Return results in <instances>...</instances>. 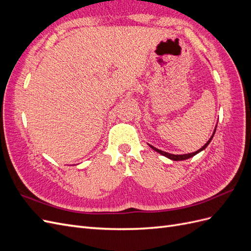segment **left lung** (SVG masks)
<instances>
[{
  "label": "left lung",
  "mask_w": 251,
  "mask_h": 251,
  "mask_svg": "<svg viewBox=\"0 0 251 251\" xmlns=\"http://www.w3.org/2000/svg\"><path fill=\"white\" fill-rule=\"evenodd\" d=\"M217 128V127H216ZM215 132H216V130L214 131V134H212V136L210 137V139L207 141V143H205L204 146L200 149V150H198L197 151H195V153H189V154H185V155H173V154H170V153H166V151H160V150H158V149H156V148H154L153 146H150L151 149H153L154 151H158L159 154H161V155H163V156H165V157H168V158H170V159H172V160H175V161H181V160H186V159H188V158H192L193 156H195L196 154H198V153H200L201 151H203L204 149H206V147L208 146L209 144V142L211 141V139H212V137H214V135H215Z\"/></svg>",
  "instance_id": "8db88e82"
}]
</instances>
